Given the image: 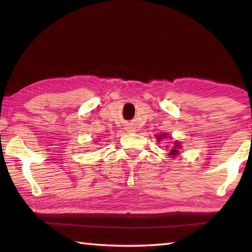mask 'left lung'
<instances>
[{
	"instance_id": "left-lung-1",
	"label": "left lung",
	"mask_w": 252,
	"mask_h": 252,
	"mask_svg": "<svg viewBox=\"0 0 252 252\" xmlns=\"http://www.w3.org/2000/svg\"><path fill=\"white\" fill-rule=\"evenodd\" d=\"M155 137L157 138V141L158 142H161V141H163L164 138H172L171 136H168V133H160V134H156L155 135ZM181 148H182V145H181V142H179V141H174L173 142V146H172V148L170 149V152H169V156L171 157V158H175V157H178L179 155H180V151H181Z\"/></svg>"
}]
</instances>
